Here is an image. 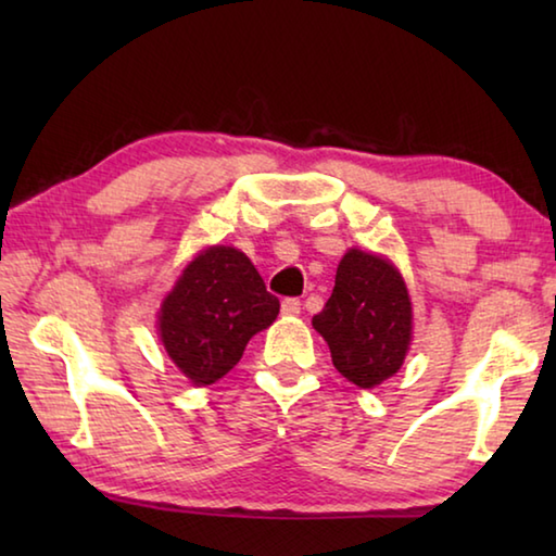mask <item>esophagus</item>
I'll list each match as a JSON object with an SVG mask.
<instances>
[{
    "mask_svg": "<svg viewBox=\"0 0 556 556\" xmlns=\"http://www.w3.org/2000/svg\"><path fill=\"white\" fill-rule=\"evenodd\" d=\"M281 314L285 316H299L301 314V301L299 299H285L281 301Z\"/></svg>",
    "mask_w": 556,
    "mask_h": 556,
    "instance_id": "34e87169",
    "label": "esophagus"
}]
</instances>
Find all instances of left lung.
Instances as JSON below:
<instances>
[{
    "label": "left lung",
    "instance_id": "8db88e82",
    "mask_svg": "<svg viewBox=\"0 0 556 556\" xmlns=\"http://www.w3.org/2000/svg\"><path fill=\"white\" fill-rule=\"evenodd\" d=\"M314 328L331 348L336 370L357 388L397 372L412 341V304L400 271L370 252H345L333 294Z\"/></svg>",
    "mask_w": 556,
    "mask_h": 556
}]
</instances>
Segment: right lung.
<instances>
[{
  "mask_svg": "<svg viewBox=\"0 0 556 556\" xmlns=\"http://www.w3.org/2000/svg\"><path fill=\"white\" fill-rule=\"evenodd\" d=\"M279 314L252 262L235 248H208L164 299L159 333L193 384H211L240 363L244 345Z\"/></svg>",
  "mask_w": 556,
  "mask_h": 556,
  "instance_id": "add662e5",
  "label": "right lung"
}]
</instances>
